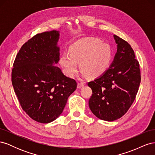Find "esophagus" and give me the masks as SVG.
<instances>
[{
    "label": "esophagus",
    "instance_id": "esophagus-1",
    "mask_svg": "<svg viewBox=\"0 0 155 155\" xmlns=\"http://www.w3.org/2000/svg\"><path fill=\"white\" fill-rule=\"evenodd\" d=\"M84 85H85V83H82V82L78 83V88H80L83 87Z\"/></svg>",
    "mask_w": 155,
    "mask_h": 155
}]
</instances>
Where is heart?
I'll return each mask as SVG.
<instances>
[{
	"instance_id": "heart-1",
	"label": "heart",
	"mask_w": 155,
	"mask_h": 155,
	"mask_svg": "<svg viewBox=\"0 0 155 155\" xmlns=\"http://www.w3.org/2000/svg\"><path fill=\"white\" fill-rule=\"evenodd\" d=\"M70 54L64 53L60 58V64L68 76L72 77L78 70V63L84 74L97 77L109 68L112 59L110 46L100 40L87 38L79 40L69 48Z\"/></svg>"
}]
</instances>
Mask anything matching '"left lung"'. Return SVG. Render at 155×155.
<instances>
[{"instance_id":"obj_1","label":"left lung","mask_w":155,"mask_h":155,"mask_svg":"<svg viewBox=\"0 0 155 155\" xmlns=\"http://www.w3.org/2000/svg\"><path fill=\"white\" fill-rule=\"evenodd\" d=\"M117 52L110 67L94 81L88 83L92 91L89 108L98 118L112 121L130 107L141 81L140 64L130 45L114 35Z\"/></svg>"}]
</instances>
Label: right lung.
Returning a JSON list of instances; mask_svg holds the SVG:
<instances>
[{
    "mask_svg": "<svg viewBox=\"0 0 155 155\" xmlns=\"http://www.w3.org/2000/svg\"><path fill=\"white\" fill-rule=\"evenodd\" d=\"M58 31L41 33L22 46L13 63L12 82L22 109L39 123L62 113L77 83L56 67L59 61Z\"/></svg>",
    "mask_w": 155,
    "mask_h": 155,
    "instance_id": "add662e5",
    "label": "right lung"
}]
</instances>
